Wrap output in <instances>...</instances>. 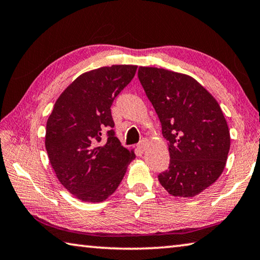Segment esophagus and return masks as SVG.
Instances as JSON below:
<instances>
[{"label": "esophagus", "instance_id": "1", "mask_svg": "<svg viewBox=\"0 0 260 260\" xmlns=\"http://www.w3.org/2000/svg\"><path fill=\"white\" fill-rule=\"evenodd\" d=\"M146 147H147V141H146V140H142V141L138 145V149L143 151L146 149Z\"/></svg>", "mask_w": 260, "mask_h": 260}]
</instances>
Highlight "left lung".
<instances>
[{
	"label": "left lung",
	"mask_w": 260,
	"mask_h": 260,
	"mask_svg": "<svg viewBox=\"0 0 260 260\" xmlns=\"http://www.w3.org/2000/svg\"><path fill=\"white\" fill-rule=\"evenodd\" d=\"M140 83L168 141L170 164L158 180L174 197L192 198L223 172L230 133L219 103L194 78L163 68L140 67Z\"/></svg>",
	"instance_id": "8db88e82"
}]
</instances>
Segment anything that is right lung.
Here are the masks:
<instances>
[{"label": "right lung", "mask_w": 260, "mask_h": 260, "mask_svg": "<svg viewBox=\"0 0 260 260\" xmlns=\"http://www.w3.org/2000/svg\"><path fill=\"white\" fill-rule=\"evenodd\" d=\"M137 68L114 64L82 74L60 94L48 117L49 162L59 182L82 201L108 199L135 158L115 137L111 105Z\"/></svg>", "instance_id": "obj_1"}]
</instances>
